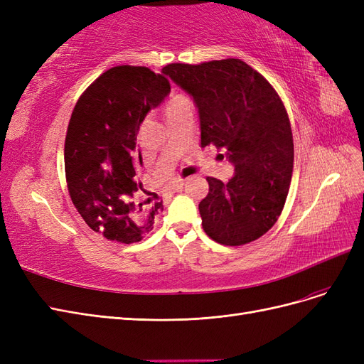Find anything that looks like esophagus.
<instances>
[{"label": "esophagus", "instance_id": "obj_1", "mask_svg": "<svg viewBox=\"0 0 364 364\" xmlns=\"http://www.w3.org/2000/svg\"><path fill=\"white\" fill-rule=\"evenodd\" d=\"M183 185H185V181H183V179H174V181L170 183V190L174 191V193H178V191H181V190L183 188Z\"/></svg>", "mask_w": 364, "mask_h": 364}]
</instances>
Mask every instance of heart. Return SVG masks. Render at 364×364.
Listing matches in <instances>:
<instances>
[{
	"mask_svg": "<svg viewBox=\"0 0 364 364\" xmlns=\"http://www.w3.org/2000/svg\"><path fill=\"white\" fill-rule=\"evenodd\" d=\"M186 100H188V98H186L183 94H176V95H173V97L170 98V102H168V105H167V109H171V107H174V106H178V105L186 102Z\"/></svg>",
	"mask_w": 364,
	"mask_h": 364,
	"instance_id": "heart-1",
	"label": "heart"
}]
</instances>
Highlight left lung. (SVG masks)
I'll return each mask as SVG.
<instances>
[{"label": "left lung", "mask_w": 364, "mask_h": 364, "mask_svg": "<svg viewBox=\"0 0 364 364\" xmlns=\"http://www.w3.org/2000/svg\"><path fill=\"white\" fill-rule=\"evenodd\" d=\"M162 73L199 109L202 147L226 151L235 173L228 183L206 178L199 203L206 235L225 246L259 238L277 223L293 173V135L273 86L240 59L170 63Z\"/></svg>", "instance_id": "1"}]
</instances>
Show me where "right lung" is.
Returning <instances> with one entry per match:
<instances>
[{
	"instance_id": "right-lung-1",
	"label": "right lung",
	"mask_w": 364,
	"mask_h": 364,
	"mask_svg": "<svg viewBox=\"0 0 364 364\" xmlns=\"http://www.w3.org/2000/svg\"><path fill=\"white\" fill-rule=\"evenodd\" d=\"M168 94L165 75L121 65L103 73L77 100L65 138L68 191L86 225L107 240L141 241L162 211V202L144 208L146 202L134 199L142 188L136 135L150 109Z\"/></svg>"
}]
</instances>
